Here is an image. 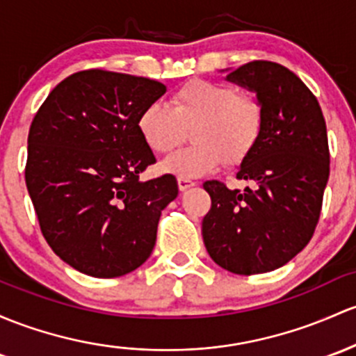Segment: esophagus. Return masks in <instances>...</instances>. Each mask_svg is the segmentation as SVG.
Segmentation results:
<instances>
[{
    "mask_svg": "<svg viewBox=\"0 0 356 356\" xmlns=\"http://www.w3.org/2000/svg\"><path fill=\"white\" fill-rule=\"evenodd\" d=\"M192 186H195V181H192V179H188V178H178V188H179V192H185V190L192 188Z\"/></svg>",
    "mask_w": 356,
    "mask_h": 356,
    "instance_id": "1",
    "label": "esophagus"
}]
</instances>
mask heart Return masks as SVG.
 <instances>
[{
  "label": "heart",
  "mask_w": 356,
  "mask_h": 356,
  "mask_svg": "<svg viewBox=\"0 0 356 356\" xmlns=\"http://www.w3.org/2000/svg\"><path fill=\"white\" fill-rule=\"evenodd\" d=\"M192 125L197 144L164 159V173L197 178L224 161L243 163L261 134L263 110L254 98L239 95L232 86L192 79L175 91L171 106L154 100L137 117V131L158 154L177 149L185 139V127Z\"/></svg>",
  "instance_id": "heart-1"
}]
</instances>
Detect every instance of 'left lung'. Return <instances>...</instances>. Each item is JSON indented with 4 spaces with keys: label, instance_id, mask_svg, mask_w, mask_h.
Masks as SVG:
<instances>
[{
    "label": "left lung",
    "instance_id": "left-lung-1",
    "mask_svg": "<svg viewBox=\"0 0 356 356\" xmlns=\"http://www.w3.org/2000/svg\"><path fill=\"white\" fill-rule=\"evenodd\" d=\"M227 81L254 91L263 110L261 134L236 175L254 186L241 192L205 181L212 207L202 236L224 270L266 273L314 234L330 178L326 122L312 91L282 64L253 60L229 72Z\"/></svg>",
    "mask_w": 356,
    "mask_h": 356
}]
</instances>
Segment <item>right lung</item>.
I'll use <instances>...</instances> for the list:
<instances>
[{
	"label": "right lung",
	"mask_w": 356,
	"mask_h": 356,
	"mask_svg": "<svg viewBox=\"0 0 356 356\" xmlns=\"http://www.w3.org/2000/svg\"><path fill=\"white\" fill-rule=\"evenodd\" d=\"M163 83L103 70L67 76L49 93L29 132L25 181L52 251L81 273L115 278L151 256L173 175L140 181L154 164L137 131Z\"/></svg>",
	"instance_id": "1"
}]
</instances>
